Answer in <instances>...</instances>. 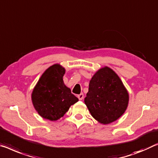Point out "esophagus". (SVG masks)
<instances>
[{"label": "esophagus", "instance_id": "34e87169", "mask_svg": "<svg viewBox=\"0 0 158 158\" xmlns=\"http://www.w3.org/2000/svg\"><path fill=\"white\" fill-rule=\"evenodd\" d=\"M84 94H80L79 95H78V98H79V101H81V100H83L84 99Z\"/></svg>", "mask_w": 158, "mask_h": 158}]
</instances>
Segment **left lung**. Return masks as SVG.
Masks as SVG:
<instances>
[{"mask_svg":"<svg viewBox=\"0 0 158 158\" xmlns=\"http://www.w3.org/2000/svg\"><path fill=\"white\" fill-rule=\"evenodd\" d=\"M129 95L113 69L105 66L94 74L89 82L84 102L99 123L108 124L118 119L128 107Z\"/></svg>","mask_w":158,"mask_h":158,"instance_id":"left-lung-1","label":"left lung"}]
</instances>
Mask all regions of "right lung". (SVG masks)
Wrapping results in <instances>:
<instances>
[{
  "label": "right lung",
  "instance_id": "right-lung-1",
  "mask_svg": "<svg viewBox=\"0 0 158 158\" xmlns=\"http://www.w3.org/2000/svg\"><path fill=\"white\" fill-rule=\"evenodd\" d=\"M65 69L60 64L49 67L40 77L31 93L35 110L43 118L56 121L69 110L79 99L65 86Z\"/></svg>",
  "mask_w": 158,
  "mask_h": 158
}]
</instances>
